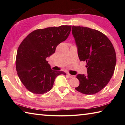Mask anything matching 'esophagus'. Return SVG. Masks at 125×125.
Masks as SVG:
<instances>
[{"label": "esophagus", "mask_w": 125, "mask_h": 125, "mask_svg": "<svg viewBox=\"0 0 125 125\" xmlns=\"http://www.w3.org/2000/svg\"><path fill=\"white\" fill-rule=\"evenodd\" d=\"M68 77H69L70 78H74V75H72L70 74H68Z\"/></svg>", "instance_id": "1"}]
</instances>
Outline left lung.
<instances>
[{"mask_svg": "<svg viewBox=\"0 0 125 125\" xmlns=\"http://www.w3.org/2000/svg\"><path fill=\"white\" fill-rule=\"evenodd\" d=\"M72 34L80 61H85L87 75L78 74L79 85L75 90L84 94L100 92L113 75L116 63L113 44L99 31L83 26H73Z\"/></svg>", "mask_w": 125, "mask_h": 125, "instance_id": "obj_1", "label": "left lung"}]
</instances>
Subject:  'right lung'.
<instances>
[{
	"label": "right lung",
	"instance_id": "add662e5",
	"mask_svg": "<svg viewBox=\"0 0 125 125\" xmlns=\"http://www.w3.org/2000/svg\"><path fill=\"white\" fill-rule=\"evenodd\" d=\"M71 27L62 25L36 30L21 43L17 51L16 69L21 82L30 92L42 94L49 92L58 75H66L62 71L52 70L46 59L67 39Z\"/></svg>",
	"mask_w": 125,
	"mask_h": 125
}]
</instances>
